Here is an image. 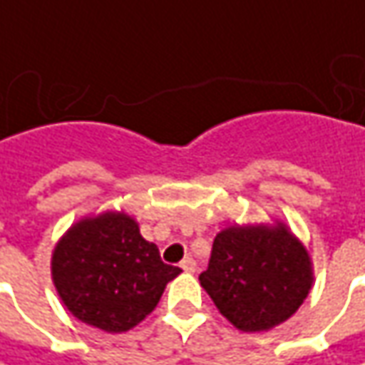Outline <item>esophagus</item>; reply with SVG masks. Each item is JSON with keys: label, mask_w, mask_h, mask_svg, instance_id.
Segmentation results:
<instances>
[{"label": "esophagus", "mask_w": 365, "mask_h": 365, "mask_svg": "<svg viewBox=\"0 0 365 365\" xmlns=\"http://www.w3.org/2000/svg\"><path fill=\"white\" fill-rule=\"evenodd\" d=\"M180 268H182L185 272L192 274L195 270H197V262H195L192 258H185L182 262H180Z\"/></svg>", "instance_id": "34e87169"}]
</instances>
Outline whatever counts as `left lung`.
<instances>
[{
	"instance_id": "1",
	"label": "left lung",
	"mask_w": 365,
	"mask_h": 365,
	"mask_svg": "<svg viewBox=\"0 0 365 365\" xmlns=\"http://www.w3.org/2000/svg\"><path fill=\"white\" fill-rule=\"evenodd\" d=\"M201 287L242 331L272 329L294 315L311 290V259L284 225L217 233Z\"/></svg>"
}]
</instances>
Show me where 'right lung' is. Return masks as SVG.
Listing matches in <instances>:
<instances>
[{"label": "right lung", "mask_w": 365, "mask_h": 365, "mask_svg": "<svg viewBox=\"0 0 365 365\" xmlns=\"http://www.w3.org/2000/svg\"><path fill=\"white\" fill-rule=\"evenodd\" d=\"M178 274L123 213L78 221L52 254V278L66 309L107 333L135 327Z\"/></svg>", "instance_id": "1"}]
</instances>
